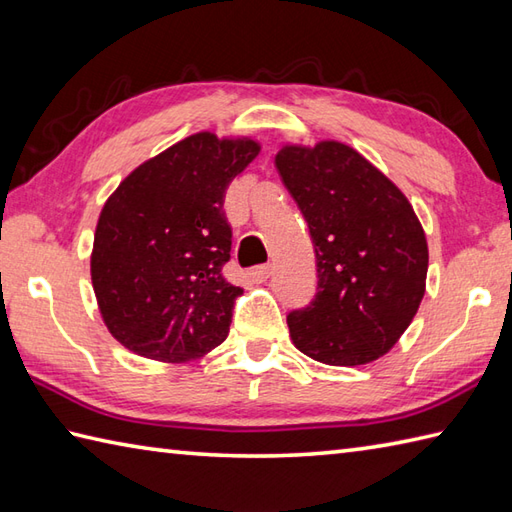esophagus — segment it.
I'll list each match as a JSON object with an SVG mask.
<instances>
[{"mask_svg":"<svg viewBox=\"0 0 512 512\" xmlns=\"http://www.w3.org/2000/svg\"><path fill=\"white\" fill-rule=\"evenodd\" d=\"M250 279L257 281V284H264V281L270 279V275H273V266H257V268H250Z\"/></svg>","mask_w":512,"mask_h":512,"instance_id":"34e87169","label":"esophagus"}]
</instances>
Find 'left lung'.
<instances>
[{"mask_svg": "<svg viewBox=\"0 0 512 512\" xmlns=\"http://www.w3.org/2000/svg\"><path fill=\"white\" fill-rule=\"evenodd\" d=\"M281 180L306 217L317 295L288 314L299 352L336 367L376 361L409 328L427 286L429 248L394 182L339 140L281 145Z\"/></svg>", "mask_w": 512, "mask_h": 512, "instance_id": "obj_1", "label": "left lung"}]
</instances>
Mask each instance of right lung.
Here are the masks:
<instances>
[{
	"mask_svg": "<svg viewBox=\"0 0 512 512\" xmlns=\"http://www.w3.org/2000/svg\"><path fill=\"white\" fill-rule=\"evenodd\" d=\"M248 136L198 132L145 160L107 198L90 273L103 323L129 352L187 363L228 336L242 288L228 284V184L259 154Z\"/></svg>",
	"mask_w": 512,
	"mask_h": 512,
	"instance_id": "right-lung-1",
	"label": "right lung"
}]
</instances>
